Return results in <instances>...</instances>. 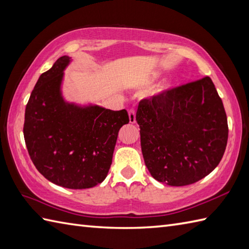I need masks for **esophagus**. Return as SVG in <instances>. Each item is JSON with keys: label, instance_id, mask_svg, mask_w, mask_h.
I'll return each mask as SVG.
<instances>
[{"label": "esophagus", "instance_id": "1", "mask_svg": "<svg viewBox=\"0 0 249 249\" xmlns=\"http://www.w3.org/2000/svg\"><path fill=\"white\" fill-rule=\"evenodd\" d=\"M128 115H129V122L131 124H134L136 122V111H135V109H130L128 111Z\"/></svg>", "mask_w": 249, "mask_h": 249}]
</instances>
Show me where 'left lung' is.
<instances>
[{
  "instance_id": "8db88e82",
  "label": "left lung",
  "mask_w": 249,
  "mask_h": 249,
  "mask_svg": "<svg viewBox=\"0 0 249 249\" xmlns=\"http://www.w3.org/2000/svg\"><path fill=\"white\" fill-rule=\"evenodd\" d=\"M136 121L145 166L158 182L196 183L223 158L228 122L210 77L140 100Z\"/></svg>"
}]
</instances>
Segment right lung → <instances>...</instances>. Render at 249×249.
Segmentation results:
<instances>
[{
  "mask_svg": "<svg viewBox=\"0 0 249 249\" xmlns=\"http://www.w3.org/2000/svg\"><path fill=\"white\" fill-rule=\"evenodd\" d=\"M70 62L61 56L38 78L26 104L23 135L32 161L48 181L84 189L107 177L119 130L129 118L125 109L66 103L61 83Z\"/></svg>",
  "mask_w": 249,
  "mask_h": 249,
  "instance_id": "1",
  "label": "right lung"
}]
</instances>
